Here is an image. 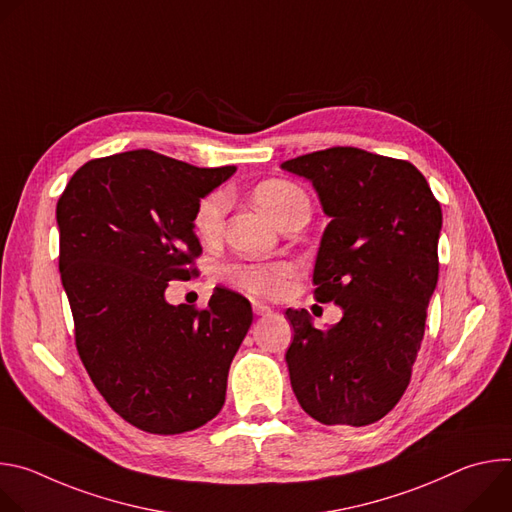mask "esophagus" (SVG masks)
Segmentation results:
<instances>
[{"label": "esophagus", "mask_w": 512, "mask_h": 512, "mask_svg": "<svg viewBox=\"0 0 512 512\" xmlns=\"http://www.w3.org/2000/svg\"><path fill=\"white\" fill-rule=\"evenodd\" d=\"M253 312L257 316H267V314H271V308L267 304H263V302H253Z\"/></svg>", "instance_id": "obj_1"}]
</instances>
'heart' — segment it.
I'll use <instances>...</instances> for the list:
<instances>
[{
	"instance_id": "b5f03b06",
	"label": "heart",
	"mask_w": 512,
	"mask_h": 512,
	"mask_svg": "<svg viewBox=\"0 0 512 512\" xmlns=\"http://www.w3.org/2000/svg\"><path fill=\"white\" fill-rule=\"evenodd\" d=\"M255 198L281 227L289 216L300 210H310L306 192L291 180L269 178L255 188ZM229 210V192L218 188L202 196L194 208L192 227L202 241H214L221 237L225 216ZM289 275V265L283 261L273 263H233L227 267V279L259 296H275Z\"/></svg>"
}]
</instances>
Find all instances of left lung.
<instances>
[{"label": "left lung", "mask_w": 512, "mask_h": 512, "mask_svg": "<svg viewBox=\"0 0 512 512\" xmlns=\"http://www.w3.org/2000/svg\"><path fill=\"white\" fill-rule=\"evenodd\" d=\"M308 178L330 223L314 267V298L344 316L318 330L287 308L285 360L302 409L324 425H371L403 397L437 283L442 208L407 160L328 148L281 164Z\"/></svg>", "instance_id": "1"}]
</instances>
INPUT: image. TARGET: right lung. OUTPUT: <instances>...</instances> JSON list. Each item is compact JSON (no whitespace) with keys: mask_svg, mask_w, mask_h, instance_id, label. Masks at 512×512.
Instances as JSON below:
<instances>
[{"mask_svg":"<svg viewBox=\"0 0 512 512\" xmlns=\"http://www.w3.org/2000/svg\"><path fill=\"white\" fill-rule=\"evenodd\" d=\"M235 170L133 150L87 162L58 198V269L79 356L109 407L141 431H192L225 405L249 300L214 287L206 308L172 306L164 291L198 275L194 208Z\"/></svg>","mask_w":512,"mask_h":512,"instance_id":"1","label":"right lung"}]
</instances>
